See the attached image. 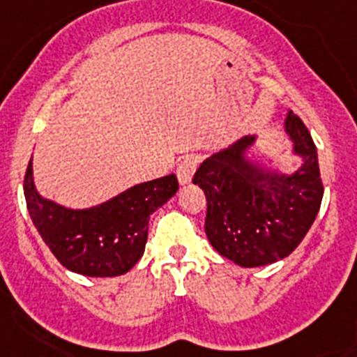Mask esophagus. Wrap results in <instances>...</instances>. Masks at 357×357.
<instances>
[{
  "label": "esophagus",
  "instance_id": "34e87169",
  "mask_svg": "<svg viewBox=\"0 0 357 357\" xmlns=\"http://www.w3.org/2000/svg\"><path fill=\"white\" fill-rule=\"evenodd\" d=\"M197 166H199V158L193 157V155L182 158L181 164H178V167H176V176H178V182H181V185L190 184L191 178H193V175H195V172H197Z\"/></svg>",
  "mask_w": 357,
  "mask_h": 357
}]
</instances>
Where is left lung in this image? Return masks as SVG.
I'll list each match as a JSON object with an SVG mask.
<instances>
[{
    "mask_svg": "<svg viewBox=\"0 0 357 357\" xmlns=\"http://www.w3.org/2000/svg\"><path fill=\"white\" fill-rule=\"evenodd\" d=\"M284 132L303 160L294 173L248 158L257 137L246 135L206 158L193 176L208 200L204 229L211 246L238 266H264L288 257L319 211L323 182L316 144L291 111Z\"/></svg>",
    "mask_w": 357,
    "mask_h": 357,
    "instance_id": "8db88e82",
    "label": "left lung"
}]
</instances>
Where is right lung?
I'll use <instances>...</instances> for the list:
<instances>
[{
  "instance_id": "right-lung-1",
  "label": "right lung",
  "mask_w": 357,
  "mask_h": 357,
  "mask_svg": "<svg viewBox=\"0 0 357 357\" xmlns=\"http://www.w3.org/2000/svg\"><path fill=\"white\" fill-rule=\"evenodd\" d=\"M176 190V176L167 175L132 185L93 208L73 210L38 193L32 158L23 181L26 210L43 243L67 270L87 278L129 272L146 250L149 215Z\"/></svg>"
}]
</instances>
